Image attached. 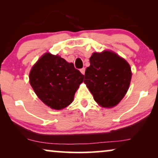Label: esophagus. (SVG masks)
Segmentation results:
<instances>
[{
  "label": "esophagus",
  "mask_w": 158,
  "mask_h": 158,
  "mask_svg": "<svg viewBox=\"0 0 158 158\" xmlns=\"http://www.w3.org/2000/svg\"><path fill=\"white\" fill-rule=\"evenodd\" d=\"M80 71H81V73H82V74H83V75H84V74H85V68H82V69H81V70H80Z\"/></svg>",
  "instance_id": "1"
}]
</instances>
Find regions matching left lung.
Listing matches in <instances>:
<instances>
[{
    "label": "left lung",
    "instance_id": "obj_1",
    "mask_svg": "<svg viewBox=\"0 0 158 158\" xmlns=\"http://www.w3.org/2000/svg\"><path fill=\"white\" fill-rule=\"evenodd\" d=\"M90 63L85 70L84 83L99 105L115 106L129 89L131 78L129 63L111 51L94 52Z\"/></svg>",
    "mask_w": 158,
    "mask_h": 158
}]
</instances>
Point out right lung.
I'll use <instances>...</instances> for the list:
<instances>
[{"label": "right lung", "instance_id": "1", "mask_svg": "<svg viewBox=\"0 0 158 158\" xmlns=\"http://www.w3.org/2000/svg\"><path fill=\"white\" fill-rule=\"evenodd\" d=\"M84 75L58 55L46 53L32 67L29 82L39 98L52 109H64L73 102Z\"/></svg>", "mask_w": 158, "mask_h": 158}]
</instances>
